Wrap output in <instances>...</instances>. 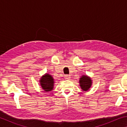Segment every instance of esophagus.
<instances>
[{
	"label": "esophagus",
	"instance_id": "34e87169",
	"mask_svg": "<svg viewBox=\"0 0 127 127\" xmlns=\"http://www.w3.org/2000/svg\"><path fill=\"white\" fill-rule=\"evenodd\" d=\"M64 77H65V79H67V80H69V79L70 78V75H65V76H64Z\"/></svg>",
	"mask_w": 127,
	"mask_h": 127
}]
</instances>
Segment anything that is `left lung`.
Listing matches in <instances>:
<instances>
[{"label": "left lung", "instance_id": "obj_1", "mask_svg": "<svg viewBox=\"0 0 127 127\" xmlns=\"http://www.w3.org/2000/svg\"><path fill=\"white\" fill-rule=\"evenodd\" d=\"M79 86H80L82 90L84 91H87L89 90L92 85V80L90 77L83 75L79 78Z\"/></svg>", "mask_w": 127, "mask_h": 127}]
</instances>
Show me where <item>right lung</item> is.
I'll return each mask as SVG.
<instances>
[{"mask_svg": "<svg viewBox=\"0 0 127 127\" xmlns=\"http://www.w3.org/2000/svg\"><path fill=\"white\" fill-rule=\"evenodd\" d=\"M54 79L51 75L46 73L41 77L40 80V83L42 89L44 91L48 92L53 90L54 84Z\"/></svg>", "mask_w": 127, "mask_h": 127, "instance_id": "1", "label": "right lung"}]
</instances>
